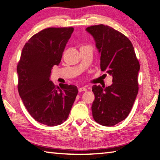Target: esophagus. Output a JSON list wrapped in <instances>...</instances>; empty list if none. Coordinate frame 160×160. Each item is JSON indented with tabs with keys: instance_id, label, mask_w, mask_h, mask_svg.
Here are the masks:
<instances>
[{
	"instance_id": "esophagus-1",
	"label": "esophagus",
	"mask_w": 160,
	"mask_h": 160,
	"mask_svg": "<svg viewBox=\"0 0 160 160\" xmlns=\"http://www.w3.org/2000/svg\"><path fill=\"white\" fill-rule=\"evenodd\" d=\"M87 90L88 89L85 87H81L79 88V89H78V91H79L80 92H82V91H87Z\"/></svg>"
}]
</instances>
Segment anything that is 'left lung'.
<instances>
[{
  "mask_svg": "<svg viewBox=\"0 0 160 160\" xmlns=\"http://www.w3.org/2000/svg\"><path fill=\"white\" fill-rule=\"evenodd\" d=\"M100 55V68L112 76L108 87L94 85L92 105L94 120L111 127L128 116L138 93L139 63L132 42L125 35L105 25L88 27Z\"/></svg>",
  "mask_w": 160,
  "mask_h": 160,
  "instance_id": "left-lung-1",
  "label": "left lung"
}]
</instances>
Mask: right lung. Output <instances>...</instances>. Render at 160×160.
<instances>
[{
	"instance_id": "1",
	"label": "right lung",
	"mask_w": 160,
	"mask_h": 160,
	"mask_svg": "<svg viewBox=\"0 0 160 160\" xmlns=\"http://www.w3.org/2000/svg\"><path fill=\"white\" fill-rule=\"evenodd\" d=\"M73 28H49L29 39L17 66L18 92L30 115L40 123L56 126L67 120L78 95L73 85L59 88L50 80L73 32Z\"/></svg>"
}]
</instances>
